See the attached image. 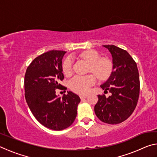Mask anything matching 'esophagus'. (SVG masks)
Returning a JSON list of instances; mask_svg holds the SVG:
<instances>
[{
    "mask_svg": "<svg viewBox=\"0 0 157 157\" xmlns=\"http://www.w3.org/2000/svg\"><path fill=\"white\" fill-rule=\"evenodd\" d=\"M81 99H84V98H86L87 97V95H79Z\"/></svg>",
    "mask_w": 157,
    "mask_h": 157,
    "instance_id": "esophagus-1",
    "label": "esophagus"
}]
</instances>
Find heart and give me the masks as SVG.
Here are the masks:
<instances>
[{
	"instance_id": "b5f03b06",
	"label": "heart",
	"mask_w": 157,
	"mask_h": 157,
	"mask_svg": "<svg viewBox=\"0 0 157 157\" xmlns=\"http://www.w3.org/2000/svg\"><path fill=\"white\" fill-rule=\"evenodd\" d=\"M80 57L91 63L90 70L100 79L109 78L113 72V63L107 58H101L99 53L94 50H85ZM63 72L66 75H71L73 72V60L68 57L64 60L62 66ZM96 82V77L94 74L86 75H75L70 79L68 86L73 91L79 94H85L89 91L91 87Z\"/></svg>"
}]
</instances>
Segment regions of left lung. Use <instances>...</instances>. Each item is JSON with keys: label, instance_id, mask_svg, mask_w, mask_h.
Masks as SVG:
<instances>
[{"label": "left lung", "instance_id": "1", "mask_svg": "<svg viewBox=\"0 0 157 157\" xmlns=\"http://www.w3.org/2000/svg\"><path fill=\"white\" fill-rule=\"evenodd\" d=\"M110 52L113 72L100 87L111 95H98L94 107L95 115L102 122L118 124L132 115L136 107L140 91L139 74L136 63L126 50L113 45H104Z\"/></svg>", "mask_w": 157, "mask_h": 157}]
</instances>
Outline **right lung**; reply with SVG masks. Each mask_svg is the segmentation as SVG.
Segmentation results:
<instances>
[{"instance_id":"1","label":"right lung","mask_w":157,"mask_h":157,"mask_svg":"<svg viewBox=\"0 0 157 157\" xmlns=\"http://www.w3.org/2000/svg\"><path fill=\"white\" fill-rule=\"evenodd\" d=\"M66 52L50 50L36 57L26 70L25 97L32 113L44 126L60 131L73 124L80 98L71 91L62 98L55 89L62 86V59Z\"/></svg>"}]
</instances>
